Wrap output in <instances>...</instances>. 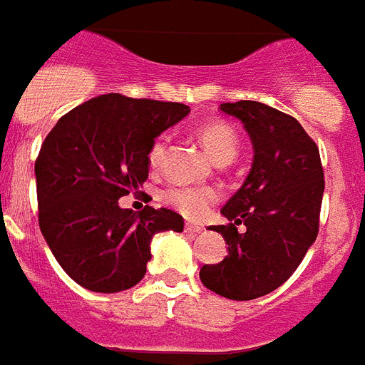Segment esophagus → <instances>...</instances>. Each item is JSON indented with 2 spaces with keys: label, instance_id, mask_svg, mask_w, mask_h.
<instances>
[{
  "label": "esophagus",
  "instance_id": "34e87169",
  "mask_svg": "<svg viewBox=\"0 0 365 365\" xmlns=\"http://www.w3.org/2000/svg\"><path fill=\"white\" fill-rule=\"evenodd\" d=\"M185 231L188 235H197V233H201V231H203V227H201V225H194V224H186L185 225Z\"/></svg>",
  "mask_w": 365,
  "mask_h": 365
}]
</instances>
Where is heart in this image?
Segmentation results:
<instances>
[{"mask_svg":"<svg viewBox=\"0 0 365 365\" xmlns=\"http://www.w3.org/2000/svg\"><path fill=\"white\" fill-rule=\"evenodd\" d=\"M200 141L205 153L216 165L230 164L239 153V135L225 123H207L200 128ZM168 150V135L156 138L149 149V164L158 170ZM216 192L207 186H171L164 192V201L190 220H200L207 215L216 201Z\"/></svg>","mask_w":365,"mask_h":365,"instance_id":"1","label":"heart"}]
</instances>
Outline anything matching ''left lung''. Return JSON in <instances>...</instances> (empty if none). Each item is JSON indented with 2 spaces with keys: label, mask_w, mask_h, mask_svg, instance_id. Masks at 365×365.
I'll return each mask as SVG.
<instances>
[{
  "label": "left lung",
  "mask_w": 365,
  "mask_h": 365,
  "mask_svg": "<svg viewBox=\"0 0 365 365\" xmlns=\"http://www.w3.org/2000/svg\"><path fill=\"white\" fill-rule=\"evenodd\" d=\"M220 110L242 123L254 160L222 209L231 224L209 227L224 237L230 254L218 264H203L200 278L220 297L254 300L285 284L317 239L323 165L294 117L255 101L225 102Z\"/></svg>",
  "instance_id": "left-lung-1"
}]
</instances>
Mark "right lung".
<instances>
[{
	"instance_id": "1",
	"label": "right lung",
	"mask_w": 365,
	"mask_h": 365,
	"mask_svg": "<svg viewBox=\"0 0 365 365\" xmlns=\"http://www.w3.org/2000/svg\"><path fill=\"white\" fill-rule=\"evenodd\" d=\"M190 108L179 102L110 93L63 115L35 162L38 225L61 269L95 293L140 284L160 231L185 230L182 216L145 207L140 215L119 200L149 177V149Z\"/></svg>"
}]
</instances>
